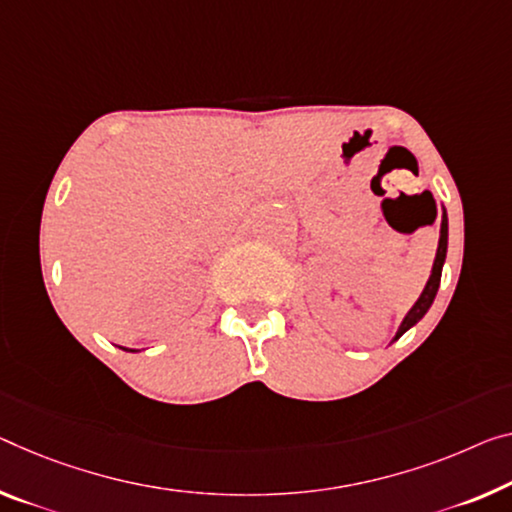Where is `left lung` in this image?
Segmentation results:
<instances>
[{"label": "left lung", "mask_w": 512, "mask_h": 512, "mask_svg": "<svg viewBox=\"0 0 512 512\" xmlns=\"http://www.w3.org/2000/svg\"><path fill=\"white\" fill-rule=\"evenodd\" d=\"M446 245H448V219H446V210L442 215V229H439V247H437V256H435V263H432V274L430 279L426 283V288H423V293L419 300H416V304L410 309V313H407L403 325H400L396 338L403 336L407 329H410L412 325H416L423 316H426V311L430 309L432 300H435L437 295V288H439V279H442V265H444V258H446ZM393 338V341H396Z\"/></svg>", "instance_id": "8db88e82"}]
</instances>
